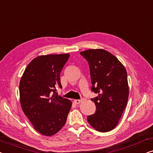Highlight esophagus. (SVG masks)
Listing matches in <instances>:
<instances>
[{
    "label": "esophagus",
    "mask_w": 153,
    "mask_h": 153,
    "mask_svg": "<svg viewBox=\"0 0 153 153\" xmlns=\"http://www.w3.org/2000/svg\"><path fill=\"white\" fill-rule=\"evenodd\" d=\"M74 103H76V104H79L83 102V100H74Z\"/></svg>",
    "instance_id": "1"
}]
</instances>
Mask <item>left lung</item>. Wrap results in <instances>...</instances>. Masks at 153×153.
<instances>
[{"instance_id": "obj_1", "label": "left lung", "mask_w": 153, "mask_h": 153, "mask_svg": "<svg viewBox=\"0 0 153 153\" xmlns=\"http://www.w3.org/2000/svg\"><path fill=\"white\" fill-rule=\"evenodd\" d=\"M90 67L92 91L98 96L91 99L96 106L87 120L94 129L107 132L118 125L127 104L129 85L126 69L116 56L102 49L80 52Z\"/></svg>"}]
</instances>
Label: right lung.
<instances>
[{
  "label": "right lung",
  "instance_id": "obj_1",
  "mask_svg": "<svg viewBox=\"0 0 153 153\" xmlns=\"http://www.w3.org/2000/svg\"><path fill=\"white\" fill-rule=\"evenodd\" d=\"M69 57V53L37 56L28 65L21 78L22 110L41 134H55L66 123L72 103L56 91L58 86L62 88L60 72Z\"/></svg>",
  "mask_w": 153,
  "mask_h": 153
}]
</instances>
